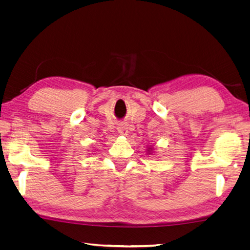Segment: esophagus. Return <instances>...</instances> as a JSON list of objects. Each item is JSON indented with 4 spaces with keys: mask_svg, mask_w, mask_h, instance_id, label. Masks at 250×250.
<instances>
[{
    "mask_svg": "<svg viewBox=\"0 0 250 250\" xmlns=\"http://www.w3.org/2000/svg\"><path fill=\"white\" fill-rule=\"evenodd\" d=\"M118 131H119V134L123 135V136H126L127 132H128V128H127V125L124 124V123L119 124V126H118Z\"/></svg>",
    "mask_w": 250,
    "mask_h": 250,
    "instance_id": "obj_1",
    "label": "esophagus"
}]
</instances>
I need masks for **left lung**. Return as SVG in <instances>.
<instances>
[{
    "label": "left lung",
    "mask_w": 250,
    "mask_h": 250,
    "mask_svg": "<svg viewBox=\"0 0 250 250\" xmlns=\"http://www.w3.org/2000/svg\"><path fill=\"white\" fill-rule=\"evenodd\" d=\"M151 150H152V149H151Z\"/></svg>",
    "instance_id": "8db88e82"
}]
</instances>
